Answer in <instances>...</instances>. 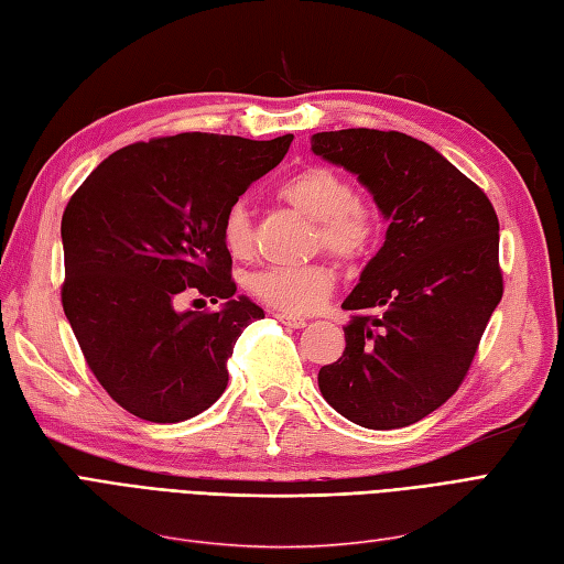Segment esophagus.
Here are the masks:
<instances>
[{"mask_svg":"<svg viewBox=\"0 0 564 564\" xmlns=\"http://www.w3.org/2000/svg\"><path fill=\"white\" fill-rule=\"evenodd\" d=\"M274 318H278V321L284 323V325L294 327V329L306 325V318H301V315H292V313H274Z\"/></svg>","mask_w":564,"mask_h":564,"instance_id":"obj_1","label":"esophagus"}]
</instances>
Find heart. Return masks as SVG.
<instances>
[{"instance_id":"heart-1","label":"heart","mask_w":564,"mask_h":564,"mask_svg":"<svg viewBox=\"0 0 564 564\" xmlns=\"http://www.w3.org/2000/svg\"><path fill=\"white\" fill-rule=\"evenodd\" d=\"M280 196L315 223V241L329 253L359 263L376 251L382 217L373 203L356 198V191L345 174L325 164L308 167L286 176ZM225 249L235 258L253 253L251 215L243 203H235L223 219ZM251 292L258 301L280 313H308L333 292L335 270L325 260L306 265H272L256 272Z\"/></svg>"}]
</instances>
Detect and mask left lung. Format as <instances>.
Masks as SVG:
<instances>
[{"instance_id": "1", "label": "left lung", "mask_w": 564, "mask_h": 564, "mask_svg": "<svg viewBox=\"0 0 564 564\" xmlns=\"http://www.w3.org/2000/svg\"><path fill=\"white\" fill-rule=\"evenodd\" d=\"M311 150L359 176L390 223L341 304L356 313L347 347L318 388L356 425L404 429L457 392L500 304L498 215L469 176L406 133L323 131Z\"/></svg>"}]
</instances>
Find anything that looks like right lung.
<instances>
[{"label":"right lung","instance_id":"1","mask_svg":"<svg viewBox=\"0 0 564 564\" xmlns=\"http://www.w3.org/2000/svg\"><path fill=\"white\" fill-rule=\"evenodd\" d=\"M292 141L194 131L133 143L68 200L62 306L93 376L129 414L178 423L225 392L239 335L265 313L235 296L223 219ZM184 293L224 306L182 312Z\"/></svg>","mask_w":564,"mask_h":564}]
</instances>
